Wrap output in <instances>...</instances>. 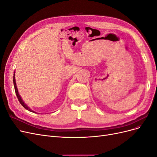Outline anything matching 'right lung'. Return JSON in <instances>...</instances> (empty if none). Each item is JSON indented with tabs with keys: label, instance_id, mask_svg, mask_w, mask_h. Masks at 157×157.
I'll return each mask as SVG.
<instances>
[{
	"label": "right lung",
	"instance_id": "obj_1",
	"mask_svg": "<svg viewBox=\"0 0 157 157\" xmlns=\"http://www.w3.org/2000/svg\"><path fill=\"white\" fill-rule=\"evenodd\" d=\"M13 85H14V89H15V92H16V96H17V99H18V100H19V101H20V103H21V105L24 107L25 109H26L27 110H28V111H31V112H33L34 113V111H33L32 110H31V109L28 107L24 103V102L23 101V100L21 99V97H20V95H19V94H18V91H17V86H16V80H15V73H14V74H13Z\"/></svg>",
	"mask_w": 157,
	"mask_h": 157
}]
</instances>
